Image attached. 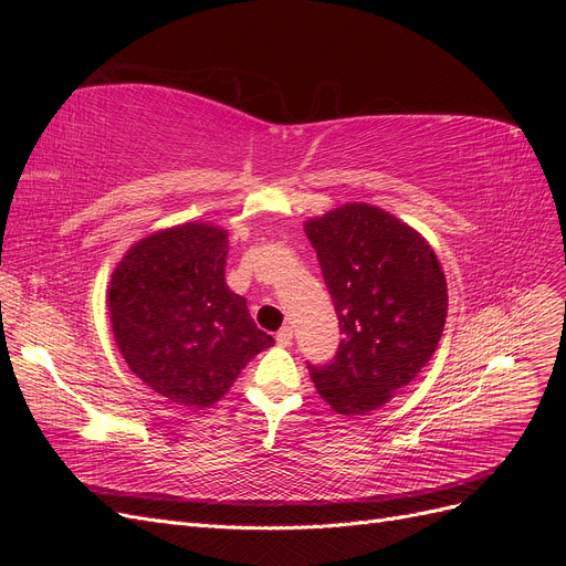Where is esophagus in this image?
<instances>
[{
	"label": "esophagus",
	"instance_id": "esophagus-1",
	"mask_svg": "<svg viewBox=\"0 0 566 566\" xmlns=\"http://www.w3.org/2000/svg\"><path fill=\"white\" fill-rule=\"evenodd\" d=\"M276 342L281 347H290V342H293V328H290V325H283V328L276 333Z\"/></svg>",
	"mask_w": 566,
	"mask_h": 566
}]
</instances>
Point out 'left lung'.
Here are the masks:
<instances>
[{
  "instance_id": "obj_1",
  "label": "left lung",
  "mask_w": 566,
  "mask_h": 566,
  "mask_svg": "<svg viewBox=\"0 0 566 566\" xmlns=\"http://www.w3.org/2000/svg\"><path fill=\"white\" fill-rule=\"evenodd\" d=\"M304 231L345 335L333 361L310 364V375L337 413L364 416L432 358L447 323V276L432 245L375 205L347 202Z\"/></svg>"
}]
</instances>
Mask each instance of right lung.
I'll return each mask as SVG.
<instances>
[{
  "label": "right lung",
  "instance_id": "obj_1",
  "mask_svg": "<svg viewBox=\"0 0 566 566\" xmlns=\"http://www.w3.org/2000/svg\"><path fill=\"white\" fill-rule=\"evenodd\" d=\"M229 233L188 224L134 243L111 276L117 349L136 378L186 408H210L273 337L224 281Z\"/></svg>",
  "mask_w": 566,
  "mask_h": 566
}]
</instances>
